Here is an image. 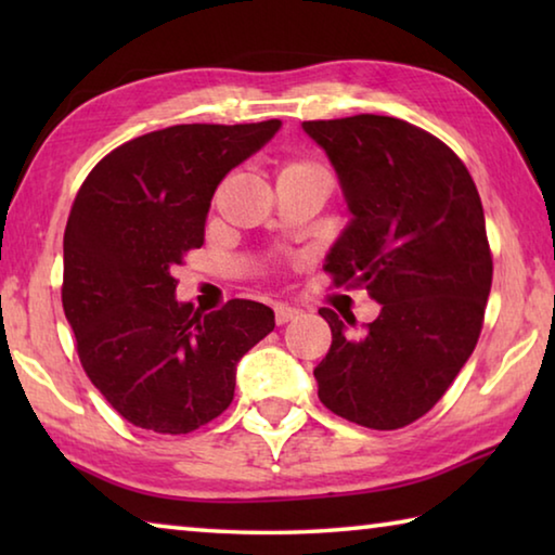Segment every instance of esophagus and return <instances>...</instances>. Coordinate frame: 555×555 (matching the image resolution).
Listing matches in <instances>:
<instances>
[{
    "label": "esophagus",
    "mask_w": 555,
    "mask_h": 555,
    "mask_svg": "<svg viewBox=\"0 0 555 555\" xmlns=\"http://www.w3.org/2000/svg\"><path fill=\"white\" fill-rule=\"evenodd\" d=\"M274 315H276V323H279V325H286L288 321H294V318L298 315V308L276 306V308H274Z\"/></svg>",
    "instance_id": "obj_1"
}]
</instances>
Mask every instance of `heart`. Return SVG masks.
Wrapping results in <instances>:
<instances>
[{"mask_svg":"<svg viewBox=\"0 0 555 555\" xmlns=\"http://www.w3.org/2000/svg\"><path fill=\"white\" fill-rule=\"evenodd\" d=\"M291 176H315V178H325L327 181L325 166L313 162V158H286V162L279 166V178H291Z\"/></svg>","mask_w":555,"mask_h":555,"instance_id":"b5f03b06","label":"heart"}]
</instances>
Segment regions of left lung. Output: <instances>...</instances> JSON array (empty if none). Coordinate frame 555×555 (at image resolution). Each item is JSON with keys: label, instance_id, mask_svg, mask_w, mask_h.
<instances>
[{"label": "left lung", "instance_id": "left-lung-1", "mask_svg": "<svg viewBox=\"0 0 555 555\" xmlns=\"http://www.w3.org/2000/svg\"><path fill=\"white\" fill-rule=\"evenodd\" d=\"M340 178L352 222L325 271L382 306L360 337L321 308L333 343L318 397L352 424L393 430L436 406L473 354L492 288L482 201L453 149L382 115L304 121Z\"/></svg>", "mask_w": 555, "mask_h": 555}]
</instances>
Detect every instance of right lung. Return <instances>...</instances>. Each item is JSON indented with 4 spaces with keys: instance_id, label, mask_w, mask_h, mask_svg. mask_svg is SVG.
<instances>
[{
    "instance_id": "add662e5",
    "label": "right lung",
    "mask_w": 555,
    "mask_h": 555,
    "mask_svg": "<svg viewBox=\"0 0 555 555\" xmlns=\"http://www.w3.org/2000/svg\"><path fill=\"white\" fill-rule=\"evenodd\" d=\"M281 127L176 125L117 146L82 181L63 234V311L90 382L119 416L191 434L230 406L244 352L274 311L232 298L201 315L173 269L205 237L215 188Z\"/></svg>"
}]
</instances>
